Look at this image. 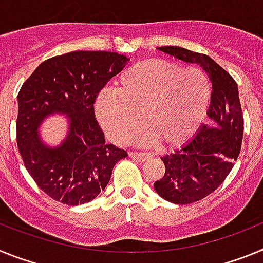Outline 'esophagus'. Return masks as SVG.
Listing matches in <instances>:
<instances>
[{"instance_id": "obj_1", "label": "esophagus", "mask_w": 263, "mask_h": 263, "mask_svg": "<svg viewBox=\"0 0 263 263\" xmlns=\"http://www.w3.org/2000/svg\"><path fill=\"white\" fill-rule=\"evenodd\" d=\"M129 157L130 158H134V159L139 160V162H145L146 159L150 158V155L145 154V153H134V152H130L129 153Z\"/></svg>"}]
</instances>
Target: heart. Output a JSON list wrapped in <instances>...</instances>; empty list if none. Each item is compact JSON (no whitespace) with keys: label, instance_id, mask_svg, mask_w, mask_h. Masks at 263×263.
I'll return each mask as SVG.
<instances>
[{"label":"heart","instance_id":"1","mask_svg":"<svg viewBox=\"0 0 263 263\" xmlns=\"http://www.w3.org/2000/svg\"><path fill=\"white\" fill-rule=\"evenodd\" d=\"M210 99V81L200 69L150 59L125 69L116 80L115 95H100L95 110L116 143L130 142L143 122L148 132L139 134L137 142L157 141L160 148H175L196 134Z\"/></svg>","mask_w":263,"mask_h":263}]
</instances>
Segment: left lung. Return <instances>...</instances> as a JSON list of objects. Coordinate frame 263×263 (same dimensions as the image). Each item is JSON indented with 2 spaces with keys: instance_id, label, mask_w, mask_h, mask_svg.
Segmentation results:
<instances>
[{
  "instance_id": "obj_1",
  "label": "left lung",
  "mask_w": 263,
  "mask_h": 263,
  "mask_svg": "<svg viewBox=\"0 0 263 263\" xmlns=\"http://www.w3.org/2000/svg\"><path fill=\"white\" fill-rule=\"evenodd\" d=\"M158 50L190 64L200 66L212 84L211 104L203 124L187 143L163 160L164 175L154 183L155 192L174 204H191L212 194L225 180L241 150L243 117L238 87L212 58L176 46Z\"/></svg>"
}]
</instances>
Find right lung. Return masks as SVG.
Wrapping results in <instances>:
<instances>
[{"label": "right lung", "mask_w": 263, "mask_h": 263, "mask_svg": "<svg viewBox=\"0 0 263 263\" xmlns=\"http://www.w3.org/2000/svg\"><path fill=\"white\" fill-rule=\"evenodd\" d=\"M129 62L110 51H72L41 63L18 93L17 145L42 191L67 205L89 203L105 190L111 170L127 157L105 142L95 118L99 92ZM67 117L62 143L48 145L39 133L48 117Z\"/></svg>", "instance_id": "1"}]
</instances>
